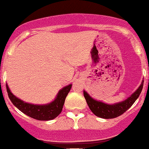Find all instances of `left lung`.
I'll list each match as a JSON object with an SVG mask.
<instances>
[{"label": "left lung", "mask_w": 149, "mask_h": 149, "mask_svg": "<svg viewBox=\"0 0 149 149\" xmlns=\"http://www.w3.org/2000/svg\"><path fill=\"white\" fill-rule=\"evenodd\" d=\"M143 82L144 81H142L138 89L127 99L113 104H107L99 101H96L93 99L86 91H83V95L90 110L94 114L104 119H112L123 114L134 104L142 92L143 88Z\"/></svg>", "instance_id": "left-lung-1"}]
</instances>
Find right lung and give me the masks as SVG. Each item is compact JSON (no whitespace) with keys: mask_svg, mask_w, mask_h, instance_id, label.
Listing matches in <instances>:
<instances>
[{"mask_svg":"<svg viewBox=\"0 0 149 149\" xmlns=\"http://www.w3.org/2000/svg\"><path fill=\"white\" fill-rule=\"evenodd\" d=\"M6 87H7L9 98L11 102L19 111H22V113L38 120H51L54 119L61 113L65 99L69 92L70 91L72 84L65 86L62 89L60 90L54 101H53L51 103L47 104H42V105L32 104L23 102L12 94L7 84H6Z\"/></svg>","mask_w":149,"mask_h":149,"instance_id":"1","label":"right lung"}]
</instances>
